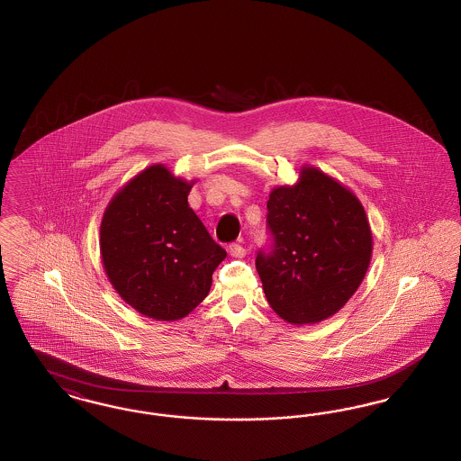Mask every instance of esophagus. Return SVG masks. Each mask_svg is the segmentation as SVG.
Returning <instances> with one entry per match:
<instances>
[{
    "label": "esophagus",
    "instance_id": "esophagus-1",
    "mask_svg": "<svg viewBox=\"0 0 461 461\" xmlns=\"http://www.w3.org/2000/svg\"><path fill=\"white\" fill-rule=\"evenodd\" d=\"M228 252H230L231 258H237V259L245 258V249L241 247L240 243H231V245L228 247Z\"/></svg>",
    "mask_w": 461,
    "mask_h": 461
}]
</instances>
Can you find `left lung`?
I'll return each instance as SVG.
<instances>
[{"label": "left lung", "instance_id": "obj_1", "mask_svg": "<svg viewBox=\"0 0 461 461\" xmlns=\"http://www.w3.org/2000/svg\"><path fill=\"white\" fill-rule=\"evenodd\" d=\"M267 228L273 250L256 267L273 311L292 325L339 312L372 261L370 222L359 198L331 176L303 166L295 185L271 190Z\"/></svg>", "mask_w": 461, "mask_h": 461}]
</instances>
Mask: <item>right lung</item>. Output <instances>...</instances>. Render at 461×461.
I'll return each instance as SVG.
<instances>
[{
  "label": "right lung",
  "instance_id": "add662e5",
  "mask_svg": "<svg viewBox=\"0 0 461 461\" xmlns=\"http://www.w3.org/2000/svg\"><path fill=\"white\" fill-rule=\"evenodd\" d=\"M194 183L154 164L112 197L100 226L110 284L126 304L157 321L190 314L226 258L188 205Z\"/></svg>",
  "mask_w": 461,
  "mask_h": 461
}]
</instances>
